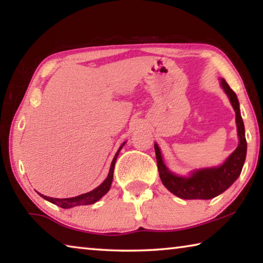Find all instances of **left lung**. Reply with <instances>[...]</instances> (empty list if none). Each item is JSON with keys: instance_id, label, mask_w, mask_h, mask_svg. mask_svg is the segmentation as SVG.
<instances>
[{"instance_id": "1", "label": "left lung", "mask_w": 263, "mask_h": 263, "mask_svg": "<svg viewBox=\"0 0 263 263\" xmlns=\"http://www.w3.org/2000/svg\"><path fill=\"white\" fill-rule=\"evenodd\" d=\"M220 84L226 95L229 96L231 104L235 111V123H237L239 137L237 149L226 159V161L221 166L197 169L191 173L188 177L175 175L164 166L159 146L154 144L160 179L172 194L180 198L210 199L216 197L224 193L226 189H229L242 171L245 159H246L247 141L245 138V126L241 115H240L239 101L235 92L230 88L224 79L220 80Z\"/></svg>"}]
</instances>
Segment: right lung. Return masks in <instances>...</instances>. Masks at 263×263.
I'll return each mask as SVG.
<instances>
[{"label":"right lung","mask_w":263,"mask_h":263,"mask_svg":"<svg viewBox=\"0 0 263 263\" xmlns=\"http://www.w3.org/2000/svg\"><path fill=\"white\" fill-rule=\"evenodd\" d=\"M124 144H125V142H123V145L119 147L117 153H116L112 162H111L108 177L103 181V183H101L94 190L89 191V193H86V194L79 195L77 197H70V198H53V197H47V196H44L42 194L39 195H41L43 198H45L46 201L55 204V205L60 206L62 209H69L78 205H89V204H94L95 202H97L99 199L103 197V196L110 190V186H111V183H112V179H114V169H115L116 160H117L119 151L122 149Z\"/></svg>","instance_id":"add662e5"}]
</instances>
